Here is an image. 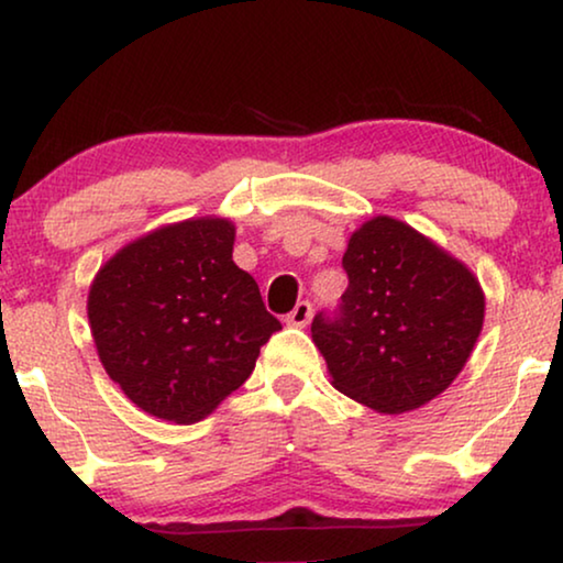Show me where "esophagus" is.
I'll list each match as a JSON object with an SVG mask.
<instances>
[{
	"label": "esophagus",
	"instance_id": "esophagus-1",
	"mask_svg": "<svg viewBox=\"0 0 563 563\" xmlns=\"http://www.w3.org/2000/svg\"><path fill=\"white\" fill-rule=\"evenodd\" d=\"M310 318H312V305L307 302V299H302V302H297L295 310H291L284 320H287V325L305 328L307 322H310Z\"/></svg>",
	"mask_w": 563,
	"mask_h": 563
}]
</instances>
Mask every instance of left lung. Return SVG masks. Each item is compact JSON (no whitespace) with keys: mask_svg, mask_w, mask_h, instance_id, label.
<instances>
[{"mask_svg":"<svg viewBox=\"0 0 563 563\" xmlns=\"http://www.w3.org/2000/svg\"><path fill=\"white\" fill-rule=\"evenodd\" d=\"M343 268L341 305L312 320L333 387L389 415L449 389L482 333L484 295L474 274L387 214L351 235Z\"/></svg>","mask_w":563,"mask_h":563,"instance_id":"left-lung-1","label":"left lung"}]
</instances>
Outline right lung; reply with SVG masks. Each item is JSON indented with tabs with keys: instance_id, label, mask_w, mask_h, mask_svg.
<instances>
[{
	"instance_id": "1",
	"label": "right lung",
	"mask_w": 563,
	"mask_h": 563,
	"mask_svg": "<svg viewBox=\"0 0 563 563\" xmlns=\"http://www.w3.org/2000/svg\"><path fill=\"white\" fill-rule=\"evenodd\" d=\"M235 225L184 220L128 243L89 289L104 372L153 418L202 420L249 379L282 322L233 261Z\"/></svg>"
}]
</instances>
